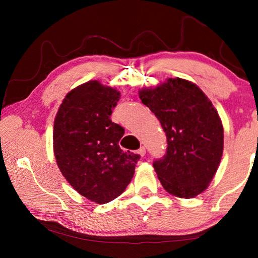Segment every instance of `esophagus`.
I'll list each match as a JSON object with an SVG mask.
<instances>
[{"mask_svg": "<svg viewBox=\"0 0 258 258\" xmlns=\"http://www.w3.org/2000/svg\"><path fill=\"white\" fill-rule=\"evenodd\" d=\"M138 154H139L140 156H141V157L145 156V155H146V148H145V147L140 148V149L138 150Z\"/></svg>", "mask_w": 258, "mask_h": 258, "instance_id": "obj_1", "label": "esophagus"}]
</instances>
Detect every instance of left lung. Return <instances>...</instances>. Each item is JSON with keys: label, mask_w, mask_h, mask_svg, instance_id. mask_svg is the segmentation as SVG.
<instances>
[{"label": "left lung", "mask_w": 258, "mask_h": 258, "mask_svg": "<svg viewBox=\"0 0 258 258\" xmlns=\"http://www.w3.org/2000/svg\"><path fill=\"white\" fill-rule=\"evenodd\" d=\"M139 94L167 138L165 155L152 163L161 185L180 198L202 194L223 154V126L215 108L197 85L181 78Z\"/></svg>", "instance_id": "8db88e82"}]
</instances>
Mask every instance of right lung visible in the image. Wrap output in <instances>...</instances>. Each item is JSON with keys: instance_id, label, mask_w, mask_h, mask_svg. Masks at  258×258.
Returning <instances> with one entry per match:
<instances>
[{"instance_id": "obj_1", "label": "right lung", "mask_w": 258, "mask_h": 258, "mask_svg": "<svg viewBox=\"0 0 258 258\" xmlns=\"http://www.w3.org/2000/svg\"><path fill=\"white\" fill-rule=\"evenodd\" d=\"M120 94L90 81L71 91L58 110L53 128L56 164L83 197L107 204L132 180L140 155L118 146L124 128L110 119Z\"/></svg>"}]
</instances>
